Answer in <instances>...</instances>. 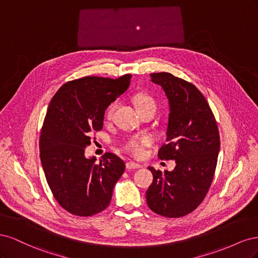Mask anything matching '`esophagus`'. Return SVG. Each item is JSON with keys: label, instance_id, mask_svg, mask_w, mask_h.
I'll return each instance as SVG.
<instances>
[{"label": "esophagus", "instance_id": "1", "mask_svg": "<svg viewBox=\"0 0 258 258\" xmlns=\"http://www.w3.org/2000/svg\"><path fill=\"white\" fill-rule=\"evenodd\" d=\"M126 168L128 170H131V169H140L142 168V165H140V163L138 162H135V161H128L126 163Z\"/></svg>", "mask_w": 258, "mask_h": 258}]
</instances>
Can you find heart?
Listing matches in <instances>:
<instances>
[{"label":"heart","mask_w":258,"mask_h":258,"mask_svg":"<svg viewBox=\"0 0 258 258\" xmlns=\"http://www.w3.org/2000/svg\"><path fill=\"white\" fill-rule=\"evenodd\" d=\"M136 102H137L138 108L146 106V105H156L155 100L152 97L147 96V95L137 96ZM116 107H117L116 102H113V103L108 105L106 113H105L107 118H111V117L113 116V114L116 110ZM151 143H152V139L150 137L139 136V137H132L129 140H127V141L124 142L122 147H123L124 151L128 152L132 156H136V157H141V156L144 155L145 147L150 145Z\"/></svg>","instance_id":"obj_1"}]
</instances>
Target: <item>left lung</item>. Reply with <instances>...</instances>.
Returning <instances> with one entry per match:
<instances>
[{"label": "left lung", "mask_w": 258, "mask_h": 258, "mask_svg": "<svg viewBox=\"0 0 258 258\" xmlns=\"http://www.w3.org/2000/svg\"><path fill=\"white\" fill-rule=\"evenodd\" d=\"M151 79L169 101L167 144L158 157L175 160L172 171L150 169L153 183L146 191L147 206L166 217H181L196 209L214 176L220 134L215 117L195 85L170 73H153Z\"/></svg>", "instance_id": "obj_1"}]
</instances>
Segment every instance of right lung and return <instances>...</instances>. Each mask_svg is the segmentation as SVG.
<instances>
[{
	"label": "right lung",
	"instance_id": "add662e5",
	"mask_svg": "<svg viewBox=\"0 0 258 258\" xmlns=\"http://www.w3.org/2000/svg\"><path fill=\"white\" fill-rule=\"evenodd\" d=\"M131 75L119 79L87 76L68 82L47 108L40 137V157L46 181L68 212L91 216L106 209L124 162L112 153L102 160L87 158L89 135L103 127L107 106L129 88Z\"/></svg>",
	"mask_w": 258,
	"mask_h": 258
}]
</instances>
